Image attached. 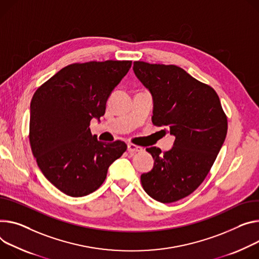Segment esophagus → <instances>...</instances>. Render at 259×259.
Wrapping results in <instances>:
<instances>
[{
	"label": "esophagus",
	"instance_id": "34e87169",
	"mask_svg": "<svg viewBox=\"0 0 259 259\" xmlns=\"http://www.w3.org/2000/svg\"><path fill=\"white\" fill-rule=\"evenodd\" d=\"M128 151L131 152V153H138V152H142L143 151V148H140L138 146H135L133 144H128V147H127Z\"/></svg>",
	"mask_w": 259,
	"mask_h": 259
}]
</instances>
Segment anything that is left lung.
<instances>
[{
	"label": "left lung",
	"instance_id": "left-lung-1",
	"mask_svg": "<svg viewBox=\"0 0 259 259\" xmlns=\"http://www.w3.org/2000/svg\"><path fill=\"white\" fill-rule=\"evenodd\" d=\"M133 71L153 97V124L176 137L164 154L156 147L147 149L154 167L140 181L155 200L175 202L190 195L207 176L225 140L227 117L215 90L178 66L136 61Z\"/></svg>",
	"mask_w": 259,
	"mask_h": 259
}]
</instances>
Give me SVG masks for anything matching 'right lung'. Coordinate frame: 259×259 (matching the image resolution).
<instances>
[{
    "label": "right lung",
    "mask_w": 259,
    "mask_h": 259,
    "mask_svg": "<svg viewBox=\"0 0 259 259\" xmlns=\"http://www.w3.org/2000/svg\"><path fill=\"white\" fill-rule=\"evenodd\" d=\"M131 61L69 65L37 89L30 107V144L44 177L63 193L81 197L103 184L110 164L127 150L102 143L90 122L104 115L113 89Z\"/></svg>",
    "instance_id": "add662e5"
}]
</instances>
